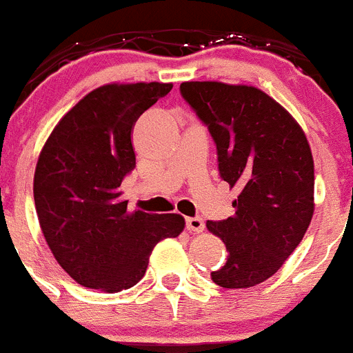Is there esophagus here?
Wrapping results in <instances>:
<instances>
[{
    "instance_id": "1",
    "label": "esophagus",
    "mask_w": 353,
    "mask_h": 353,
    "mask_svg": "<svg viewBox=\"0 0 353 353\" xmlns=\"http://www.w3.org/2000/svg\"><path fill=\"white\" fill-rule=\"evenodd\" d=\"M187 229H189L190 232H203L205 231V221H203L201 216H190V219H187Z\"/></svg>"
}]
</instances>
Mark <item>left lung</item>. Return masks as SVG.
<instances>
[{
  "label": "left lung",
  "instance_id": "1",
  "mask_svg": "<svg viewBox=\"0 0 353 353\" xmlns=\"http://www.w3.org/2000/svg\"><path fill=\"white\" fill-rule=\"evenodd\" d=\"M180 94L208 128L219 174L240 190L234 215L206 222L229 255L212 280L247 289L273 276L313 216V157L305 132L273 98L248 85L183 82Z\"/></svg>",
  "mask_w": 353,
  "mask_h": 353
}]
</instances>
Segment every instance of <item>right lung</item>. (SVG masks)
I'll return each instance as SVG.
<instances>
[{
  "instance_id": "obj_1",
  "label": "right lung",
  "mask_w": 353,
  "mask_h": 353,
  "mask_svg": "<svg viewBox=\"0 0 353 353\" xmlns=\"http://www.w3.org/2000/svg\"><path fill=\"white\" fill-rule=\"evenodd\" d=\"M171 83H110L92 90L48 137L34 171L45 240L77 283L121 292L143 278L152 250L185 228L182 215L128 212L119 187L137 168L131 129Z\"/></svg>"
}]
</instances>
